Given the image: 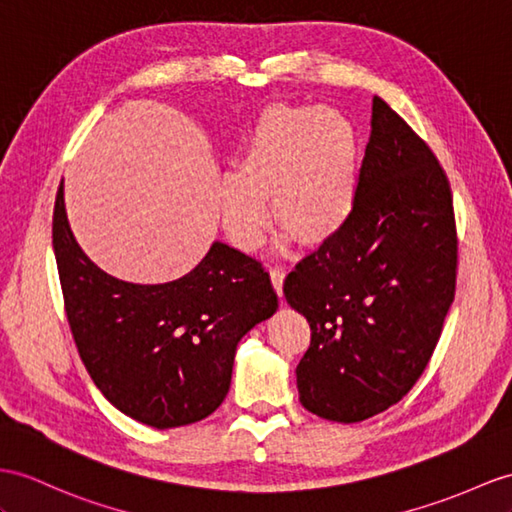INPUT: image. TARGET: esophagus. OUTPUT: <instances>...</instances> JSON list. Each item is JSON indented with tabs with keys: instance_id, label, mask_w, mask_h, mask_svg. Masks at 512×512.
<instances>
[{
	"instance_id": "1",
	"label": "esophagus",
	"mask_w": 512,
	"mask_h": 512,
	"mask_svg": "<svg viewBox=\"0 0 512 512\" xmlns=\"http://www.w3.org/2000/svg\"><path fill=\"white\" fill-rule=\"evenodd\" d=\"M269 276H271V284H273V289H276V293L282 297V284H284V276H286V271H284L282 267H271V269H269Z\"/></svg>"
}]
</instances>
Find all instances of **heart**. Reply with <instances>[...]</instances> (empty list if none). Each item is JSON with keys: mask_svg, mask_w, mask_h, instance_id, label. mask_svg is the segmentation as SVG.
Masks as SVG:
<instances>
[{"mask_svg": "<svg viewBox=\"0 0 512 512\" xmlns=\"http://www.w3.org/2000/svg\"><path fill=\"white\" fill-rule=\"evenodd\" d=\"M358 136L343 115L321 106H269L249 134L236 173L221 186L230 239L254 249L273 215L306 245L345 230L356 210Z\"/></svg>", "mask_w": 512, "mask_h": 512, "instance_id": "1", "label": "heart"}]
</instances>
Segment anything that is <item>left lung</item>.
<instances>
[{"instance_id": "left-lung-1", "label": "left lung", "mask_w": 512, "mask_h": 512, "mask_svg": "<svg viewBox=\"0 0 512 512\" xmlns=\"http://www.w3.org/2000/svg\"><path fill=\"white\" fill-rule=\"evenodd\" d=\"M356 210L284 280L310 326L299 402L341 423L384 413L426 371L456 295L454 199L426 141L380 97Z\"/></svg>"}]
</instances>
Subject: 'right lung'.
Listing matches in <instances>:
<instances>
[{
    "label": "right lung",
    "instance_id": "obj_1",
    "mask_svg": "<svg viewBox=\"0 0 512 512\" xmlns=\"http://www.w3.org/2000/svg\"><path fill=\"white\" fill-rule=\"evenodd\" d=\"M52 239L73 341L106 400L158 430L213 415L230 391L236 345L278 308L263 263L217 241L180 280L112 278L73 236L62 182Z\"/></svg>",
    "mask_w": 512,
    "mask_h": 512
}]
</instances>
